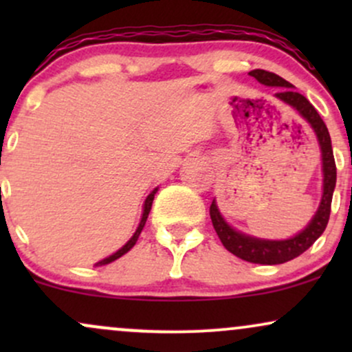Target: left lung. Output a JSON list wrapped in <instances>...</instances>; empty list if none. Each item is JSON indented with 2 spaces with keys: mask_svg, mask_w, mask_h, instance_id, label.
<instances>
[{
  "mask_svg": "<svg viewBox=\"0 0 352 352\" xmlns=\"http://www.w3.org/2000/svg\"><path fill=\"white\" fill-rule=\"evenodd\" d=\"M250 76L256 79L258 82L265 84V86L281 87L274 96H276L278 99H281L283 102L289 104V106L296 109V111L311 124L314 132H316L319 145H321L322 173H324L321 205H319L316 215L311 220L308 227L302 230L301 233H298L296 236L281 241L258 240V238L246 236L243 233L235 232V230L225 223L220 212H218L215 201H212V205H210V218H212L213 228H215L218 238H220V241L230 253L241 258V260L250 261V263L280 265L300 256L301 253H305L326 230V225H328L329 221L333 192L334 187H336V162H334L328 127L322 122L321 116L318 114V111L313 107V104H311L305 96L300 94V92L294 91L293 84H289L288 80L280 78V76L274 74V72L265 69H254L250 72Z\"/></svg>",
  "mask_w": 352,
  "mask_h": 352,
  "instance_id": "8db88e82",
  "label": "left lung"
}]
</instances>
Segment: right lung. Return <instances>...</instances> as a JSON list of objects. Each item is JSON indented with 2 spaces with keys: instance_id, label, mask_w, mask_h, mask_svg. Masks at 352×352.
<instances>
[{
  "instance_id": "1",
  "label": "right lung",
  "mask_w": 352,
  "mask_h": 352,
  "mask_svg": "<svg viewBox=\"0 0 352 352\" xmlns=\"http://www.w3.org/2000/svg\"><path fill=\"white\" fill-rule=\"evenodd\" d=\"M155 192H157V188L153 190V192L151 193V195L147 197V200H145V205H144V213H142V220H140V225H139V228L135 230V233H134V236L131 238V240L127 241V243H125L122 248L119 250V252H116L114 254H111V256L109 258H106V260H102V261H99L98 265H107V263H111V261H114V260H117V258H120L122 256V254H125L129 252V250L132 248V246L135 245V241H137V238H139V235H140V232H142V228H144V225H145V221H147V217H148V213H151V208H152V201H153V197H155Z\"/></svg>"
}]
</instances>
